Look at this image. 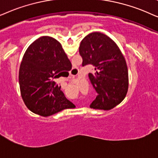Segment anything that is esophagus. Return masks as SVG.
I'll return each mask as SVG.
<instances>
[{"label": "esophagus", "mask_w": 158, "mask_h": 158, "mask_svg": "<svg viewBox=\"0 0 158 158\" xmlns=\"http://www.w3.org/2000/svg\"><path fill=\"white\" fill-rule=\"evenodd\" d=\"M73 76H71V77H69V78H73Z\"/></svg>", "instance_id": "1"}]
</instances>
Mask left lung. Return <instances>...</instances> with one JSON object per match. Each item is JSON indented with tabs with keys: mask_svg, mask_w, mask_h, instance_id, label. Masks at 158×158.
Returning <instances> with one entry per match:
<instances>
[{
	"mask_svg": "<svg viewBox=\"0 0 158 158\" xmlns=\"http://www.w3.org/2000/svg\"><path fill=\"white\" fill-rule=\"evenodd\" d=\"M79 54L82 66H94L89 78L98 95L90 108L109 110L121 103L128 92L129 73L125 58L115 42L102 33H90L81 40Z\"/></svg>",
	"mask_w": 158,
	"mask_h": 158,
	"instance_id": "obj_1",
	"label": "left lung"
}]
</instances>
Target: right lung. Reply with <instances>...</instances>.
<instances>
[{"label":"right lung","instance_id":"add662e5","mask_svg":"<svg viewBox=\"0 0 158 158\" xmlns=\"http://www.w3.org/2000/svg\"><path fill=\"white\" fill-rule=\"evenodd\" d=\"M69 67L71 63L53 37H41L29 46L20 65L19 83L29 110L47 117L74 106L52 80Z\"/></svg>","mask_w":158,"mask_h":158}]
</instances>
